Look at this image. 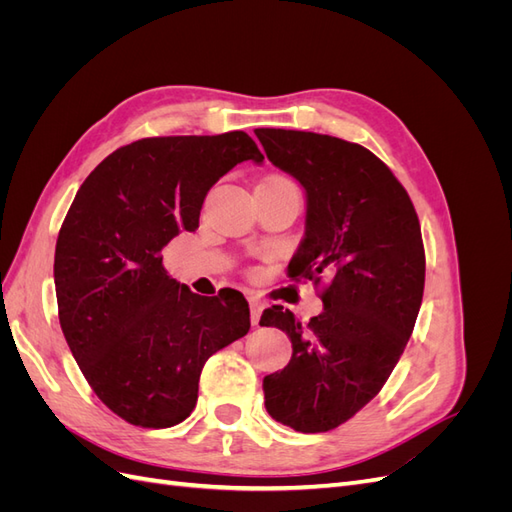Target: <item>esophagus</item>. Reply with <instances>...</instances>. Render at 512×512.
Masks as SVG:
<instances>
[{"instance_id":"esophagus-1","label":"esophagus","mask_w":512,"mask_h":512,"mask_svg":"<svg viewBox=\"0 0 512 512\" xmlns=\"http://www.w3.org/2000/svg\"><path fill=\"white\" fill-rule=\"evenodd\" d=\"M262 307H265V303H262L260 299H256V297H252V299H250V316H252V324H258V322H260Z\"/></svg>"}]
</instances>
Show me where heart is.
<instances>
[{"mask_svg": "<svg viewBox=\"0 0 512 512\" xmlns=\"http://www.w3.org/2000/svg\"><path fill=\"white\" fill-rule=\"evenodd\" d=\"M265 181H288V179H284V177H269V179H265Z\"/></svg>", "mask_w": 512, "mask_h": 512, "instance_id": "heart-1", "label": "heart"}]
</instances>
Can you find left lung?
<instances>
[{"instance_id": "obj_1", "label": "left lung", "mask_w": 512, "mask_h": 512, "mask_svg": "<svg viewBox=\"0 0 512 512\" xmlns=\"http://www.w3.org/2000/svg\"><path fill=\"white\" fill-rule=\"evenodd\" d=\"M267 158L307 196L305 237L288 265L312 280L324 309L301 324L273 305L292 359L262 382L267 412L301 433L331 431L374 399L412 335L425 288L421 224L404 185L369 149L342 138L258 128Z\"/></svg>"}]
</instances>
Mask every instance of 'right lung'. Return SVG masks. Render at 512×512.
Wrapping results in <instances>:
<instances>
[{"mask_svg":"<svg viewBox=\"0 0 512 512\" xmlns=\"http://www.w3.org/2000/svg\"><path fill=\"white\" fill-rule=\"evenodd\" d=\"M245 160L265 156L241 130L141 138L91 170L61 224V331L102 404L130 425L185 421L209 356L250 331L241 292L200 297L162 265L168 241L198 228L213 183Z\"/></svg>","mask_w":512,"mask_h":512,"instance_id":"1","label":"right lung"}]
</instances>
